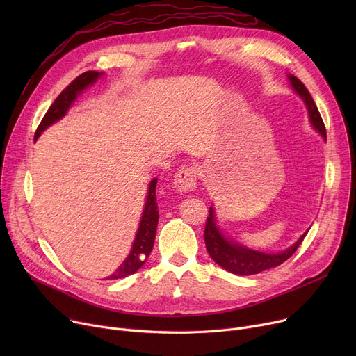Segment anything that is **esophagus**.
I'll list each match as a JSON object with an SVG mask.
<instances>
[{"label":"esophagus","instance_id":"obj_1","mask_svg":"<svg viewBox=\"0 0 356 356\" xmlns=\"http://www.w3.org/2000/svg\"><path fill=\"white\" fill-rule=\"evenodd\" d=\"M197 184V170L195 167H183L175 175L173 186L179 193L191 192Z\"/></svg>","mask_w":356,"mask_h":356}]
</instances>
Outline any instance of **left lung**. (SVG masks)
I'll use <instances>...</instances> for the list:
<instances>
[{
    "label": "left lung",
    "mask_w": 356,
    "mask_h": 356,
    "mask_svg": "<svg viewBox=\"0 0 356 356\" xmlns=\"http://www.w3.org/2000/svg\"><path fill=\"white\" fill-rule=\"evenodd\" d=\"M289 79L291 82L293 89L305 101L309 111V118L312 125L326 138V128H325L323 120L307 88L303 85L300 79L293 76V74H290ZM306 234L307 232H305L294 245H291L290 248H287L286 251L280 254H266V252L254 251L247 247H242L236 244V242H232L222 235V232L218 229L215 223V212H213V208L211 207L209 216L207 219V225H204V244H207V250L209 255L218 266H220L222 268H225L232 274L251 275V274H258L261 271H266L268 268L283 264L286 259H289L297 251L298 245L303 242Z\"/></svg>",
    "instance_id": "left-lung-1"
}]
</instances>
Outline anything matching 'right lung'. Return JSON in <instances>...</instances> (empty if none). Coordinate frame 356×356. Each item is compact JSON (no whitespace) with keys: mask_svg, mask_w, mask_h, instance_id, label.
Returning <instances> with one entry per match:
<instances>
[{"mask_svg":"<svg viewBox=\"0 0 356 356\" xmlns=\"http://www.w3.org/2000/svg\"><path fill=\"white\" fill-rule=\"evenodd\" d=\"M99 72L95 70H88L79 76L72 81L63 90L60 95L54 99L51 106L47 109L46 115L43 117L40 125L37 127L35 134H34V141L39 138V136L43 133V131L54 124L56 121H59L62 117L67 112L69 106L74 102L79 93L86 89L89 85H92L99 78ZM156 184L157 179H153L149 181V188H148V195H147V202L144 207V212L141 216L140 227L134 239L133 248H131L129 255L125 258L124 263L120 266V268L109 277V280H115V278H124L127 275H131L137 273L143 264L145 263V259L148 258L149 252L153 250L154 245V239H156V229H157V223H159V207H157V197H156Z\"/></svg>","mask_w":356,"mask_h":356,"instance_id":"add662e5","label":"right lung"}]
</instances>
